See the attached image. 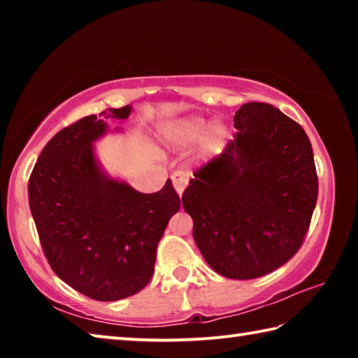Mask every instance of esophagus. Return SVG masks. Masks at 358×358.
<instances>
[{"label":"esophagus","mask_w":358,"mask_h":358,"mask_svg":"<svg viewBox=\"0 0 358 358\" xmlns=\"http://www.w3.org/2000/svg\"><path fill=\"white\" fill-rule=\"evenodd\" d=\"M172 183H173V187H175V191H177L178 196H181V194H183V191H185L186 185H187V177L181 172H175L172 175Z\"/></svg>","instance_id":"esophagus-1"}]
</instances>
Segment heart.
Listing matches in <instances>:
<instances>
[{
	"instance_id": "heart-1",
	"label": "heart",
	"mask_w": 358,
	"mask_h": 358,
	"mask_svg": "<svg viewBox=\"0 0 358 358\" xmlns=\"http://www.w3.org/2000/svg\"><path fill=\"white\" fill-rule=\"evenodd\" d=\"M229 137L230 129L227 124L217 121L210 126V121L202 117L181 118L175 121L167 131V141L177 148H186L202 138L199 150L201 161H208L220 155Z\"/></svg>"
}]
</instances>
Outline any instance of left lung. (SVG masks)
<instances>
[{"label": "left lung", "instance_id": "8db88e82", "mask_svg": "<svg viewBox=\"0 0 358 358\" xmlns=\"http://www.w3.org/2000/svg\"><path fill=\"white\" fill-rule=\"evenodd\" d=\"M226 150L194 173L181 197L203 259L232 280L280 268L299 251L317 202L310 138L265 102H248Z\"/></svg>", "mask_w": 358, "mask_h": 358}]
</instances>
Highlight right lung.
I'll list each match as a JSON object with an SVG mask.
<instances>
[{
	"mask_svg": "<svg viewBox=\"0 0 358 358\" xmlns=\"http://www.w3.org/2000/svg\"><path fill=\"white\" fill-rule=\"evenodd\" d=\"M131 106L90 115L53 136L28 183L29 210L42 250L59 280L99 301L137 294L155 271L156 248L181 201L172 181L143 194L112 177L94 143L108 132L104 118L123 123Z\"/></svg>",
	"mask_w": 358,
	"mask_h": 358,
	"instance_id": "right-lung-1",
	"label": "right lung"
}]
</instances>
